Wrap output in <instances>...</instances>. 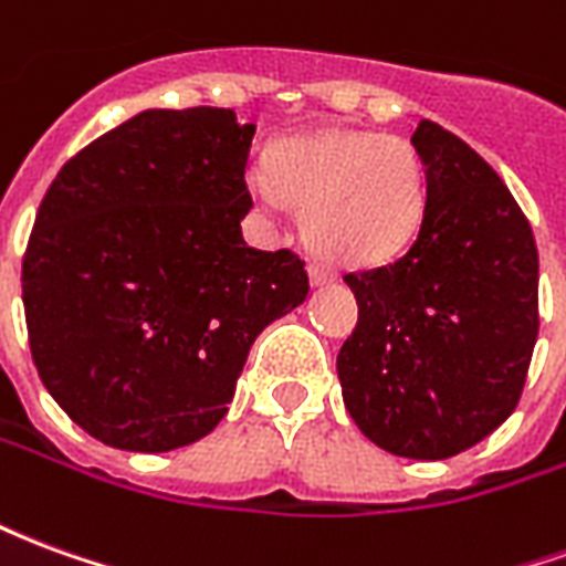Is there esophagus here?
<instances>
[{"label":"esophagus","instance_id":"34e87169","mask_svg":"<svg viewBox=\"0 0 566 566\" xmlns=\"http://www.w3.org/2000/svg\"><path fill=\"white\" fill-rule=\"evenodd\" d=\"M308 279L318 287V284H331L336 279V272L331 266H321V263H308Z\"/></svg>","mask_w":566,"mask_h":566}]
</instances>
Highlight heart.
Segmentation results:
<instances>
[{
	"instance_id": "b5f03b06",
	"label": "heart",
	"mask_w": 566,
	"mask_h": 566,
	"mask_svg": "<svg viewBox=\"0 0 566 566\" xmlns=\"http://www.w3.org/2000/svg\"><path fill=\"white\" fill-rule=\"evenodd\" d=\"M263 214L303 206L308 245L345 266L388 263L416 239L427 209V169L416 145L373 129H324L279 142L248 169Z\"/></svg>"
}]
</instances>
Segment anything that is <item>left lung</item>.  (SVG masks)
<instances>
[{"mask_svg":"<svg viewBox=\"0 0 566 566\" xmlns=\"http://www.w3.org/2000/svg\"><path fill=\"white\" fill-rule=\"evenodd\" d=\"M427 209L403 258L348 272L357 327L336 357L343 400L379 449L442 461L518 406L539 315V258L510 187L463 139L421 120Z\"/></svg>","mask_w":566,"mask_h":566,"instance_id":"8db88e82","label":"left lung"}]
</instances>
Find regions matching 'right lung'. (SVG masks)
Returning a JSON list of instances; mask_svg holds the SVG:
<instances>
[{
    "label": "right lung",
    "instance_id": "1",
    "mask_svg": "<svg viewBox=\"0 0 566 566\" xmlns=\"http://www.w3.org/2000/svg\"><path fill=\"white\" fill-rule=\"evenodd\" d=\"M254 124L148 108L56 172L23 254L35 369L60 409L124 451L211 433L266 324L308 294L294 251L242 239Z\"/></svg>",
    "mask_w": 566,
    "mask_h": 566
}]
</instances>
